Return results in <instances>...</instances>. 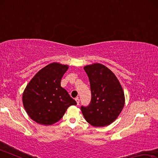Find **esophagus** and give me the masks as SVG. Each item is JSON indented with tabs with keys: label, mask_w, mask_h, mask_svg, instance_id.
Returning <instances> with one entry per match:
<instances>
[{
	"label": "esophagus",
	"mask_w": 158,
	"mask_h": 158,
	"mask_svg": "<svg viewBox=\"0 0 158 158\" xmlns=\"http://www.w3.org/2000/svg\"><path fill=\"white\" fill-rule=\"evenodd\" d=\"M75 100H76V102H77V105H79V98H75Z\"/></svg>",
	"instance_id": "obj_1"
}]
</instances>
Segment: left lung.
I'll use <instances>...</instances> for the list:
<instances>
[{"mask_svg": "<svg viewBox=\"0 0 158 158\" xmlns=\"http://www.w3.org/2000/svg\"><path fill=\"white\" fill-rule=\"evenodd\" d=\"M84 69L89 79L91 101L86 107L81 106L82 114L93 126H107L123 109V89L116 75L102 64L85 65Z\"/></svg>", "mask_w": 158, "mask_h": 158, "instance_id": "obj_1", "label": "left lung"}]
</instances>
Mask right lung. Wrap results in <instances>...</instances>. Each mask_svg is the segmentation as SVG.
<instances>
[{"instance_id":"right-lung-1","label":"right lung","mask_w":158,"mask_h":158,"mask_svg":"<svg viewBox=\"0 0 158 158\" xmlns=\"http://www.w3.org/2000/svg\"><path fill=\"white\" fill-rule=\"evenodd\" d=\"M68 65L50 63L41 69L26 85L22 101L29 117L44 125L54 124L62 118L69 106L76 105L65 89L60 86Z\"/></svg>"}]
</instances>
